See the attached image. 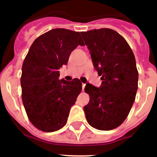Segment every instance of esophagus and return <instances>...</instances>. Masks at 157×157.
<instances>
[{
	"mask_svg": "<svg viewBox=\"0 0 157 157\" xmlns=\"http://www.w3.org/2000/svg\"><path fill=\"white\" fill-rule=\"evenodd\" d=\"M85 86H86L85 83H82V90L83 91H84V89H85Z\"/></svg>",
	"mask_w": 157,
	"mask_h": 157,
	"instance_id": "34e87169",
	"label": "esophagus"
}]
</instances>
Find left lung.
I'll return each instance as SVG.
<instances>
[{
    "instance_id": "8db88e82",
    "label": "left lung",
    "mask_w": 157,
    "mask_h": 157,
    "mask_svg": "<svg viewBox=\"0 0 157 157\" xmlns=\"http://www.w3.org/2000/svg\"><path fill=\"white\" fill-rule=\"evenodd\" d=\"M94 68L101 76V87L86 84L90 101L84 107L89 124L110 130L127 119L138 90V72L134 55L125 38L109 28L82 32Z\"/></svg>"
}]
</instances>
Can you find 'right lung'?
Segmentation results:
<instances>
[{
	"instance_id": "right-lung-1",
	"label": "right lung",
	"mask_w": 157,
	"mask_h": 157,
	"mask_svg": "<svg viewBox=\"0 0 157 157\" xmlns=\"http://www.w3.org/2000/svg\"><path fill=\"white\" fill-rule=\"evenodd\" d=\"M84 45L79 32L56 28L37 37L22 66V100L36 128L53 132L66 124L71 107L82 91V82L59 80V69L72 51Z\"/></svg>"
}]
</instances>
